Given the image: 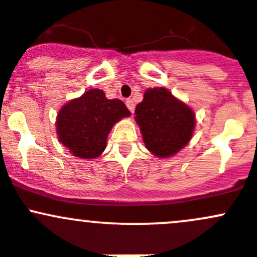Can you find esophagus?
I'll return each instance as SVG.
<instances>
[{
    "label": "esophagus",
    "instance_id": "obj_1",
    "mask_svg": "<svg viewBox=\"0 0 257 257\" xmlns=\"http://www.w3.org/2000/svg\"><path fill=\"white\" fill-rule=\"evenodd\" d=\"M125 104H126V107H128V109L131 110L132 113H134V109H136V104H134V102L132 99H128L125 102Z\"/></svg>",
    "mask_w": 257,
    "mask_h": 257
}]
</instances>
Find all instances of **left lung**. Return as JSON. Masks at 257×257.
<instances>
[{
    "mask_svg": "<svg viewBox=\"0 0 257 257\" xmlns=\"http://www.w3.org/2000/svg\"><path fill=\"white\" fill-rule=\"evenodd\" d=\"M136 121L145 148L160 159L180 152L190 142L196 125L194 110L163 87L145 90L136 108Z\"/></svg>",
    "mask_w": 257,
    "mask_h": 257,
    "instance_id": "8db88e82",
    "label": "left lung"
}]
</instances>
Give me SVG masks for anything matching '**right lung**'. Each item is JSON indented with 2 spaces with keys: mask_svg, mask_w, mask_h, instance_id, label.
Here are the masks:
<instances>
[{
  "mask_svg": "<svg viewBox=\"0 0 257 257\" xmlns=\"http://www.w3.org/2000/svg\"><path fill=\"white\" fill-rule=\"evenodd\" d=\"M129 115L131 112L121 100L108 99L102 89L93 88L58 110V141L74 157L95 159L104 152L114 124Z\"/></svg>",
  "mask_w": 257,
  "mask_h": 257,
  "instance_id": "add662e5",
  "label": "right lung"
}]
</instances>
